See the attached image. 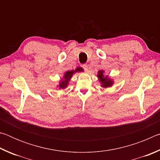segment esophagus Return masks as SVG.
<instances>
[{
    "instance_id": "esophagus-1",
    "label": "esophagus",
    "mask_w": 160,
    "mask_h": 160,
    "mask_svg": "<svg viewBox=\"0 0 160 160\" xmlns=\"http://www.w3.org/2000/svg\"><path fill=\"white\" fill-rule=\"evenodd\" d=\"M82 68H84V70H85V71H88V66L87 64H83L82 65Z\"/></svg>"
}]
</instances>
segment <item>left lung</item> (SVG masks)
Returning <instances> with one entry per match:
<instances>
[{
    "label": "left lung",
    "mask_w": 160,
    "mask_h": 160,
    "mask_svg": "<svg viewBox=\"0 0 160 160\" xmlns=\"http://www.w3.org/2000/svg\"><path fill=\"white\" fill-rule=\"evenodd\" d=\"M104 71L103 70H99L98 74H97V78L99 80V82H101V86L102 88H109V87H112L113 84V80L111 79V78H108V76H104Z\"/></svg>",
    "instance_id": "left-lung-1"
}]
</instances>
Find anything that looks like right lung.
<instances>
[{"label":"right lung","instance_id":"add662e5","mask_svg":"<svg viewBox=\"0 0 160 160\" xmlns=\"http://www.w3.org/2000/svg\"><path fill=\"white\" fill-rule=\"evenodd\" d=\"M80 71H82V68L78 67L75 70H68L66 72H65L63 75V78L60 80V82H59L58 87L59 89H65L66 88L68 85V82L71 79V78L72 77L74 73L77 72H80Z\"/></svg>","mask_w":160,"mask_h":160}]
</instances>
